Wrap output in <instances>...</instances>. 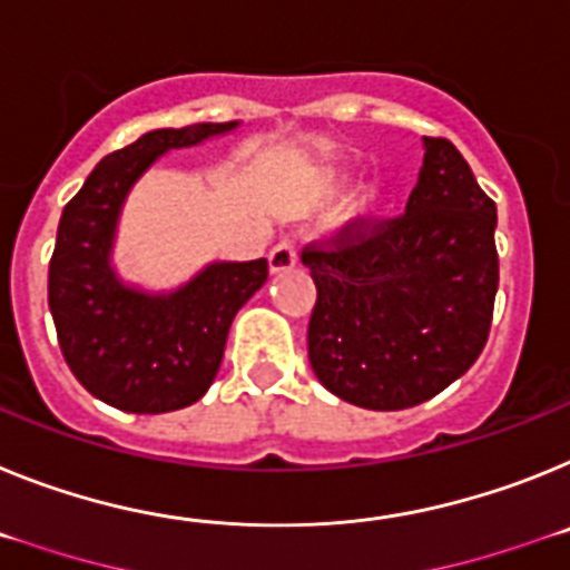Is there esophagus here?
<instances>
[{"label":"esophagus","instance_id":"34e87169","mask_svg":"<svg viewBox=\"0 0 570 570\" xmlns=\"http://www.w3.org/2000/svg\"><path fill=\"white\" fill-rule=\"evenodd\" d=\"M298 264V252L289 240H281L278 246H272L269 252V272L272 275H278V272H289L292 266Z\"/></svg>","mask_w":570,"mask_h":570}]
</instances>
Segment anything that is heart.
<instances>
[{"mask_svg": "<svg viewBox=\"0 0 570 570\" xmlns=\"http://www.w3.org/2000/svg\"><path fill=\"white\" fill-rule=\"evenodd\" d=\"M375 206H379V191L367 189V191H364V195L358 197V200L353 203V209H350V212H353V215H370V212H373Z\"/></svg>", "mask_w": 570, "mask_h": 570, "instance_id": "heart-1", "label": "heart"}]
</instances>
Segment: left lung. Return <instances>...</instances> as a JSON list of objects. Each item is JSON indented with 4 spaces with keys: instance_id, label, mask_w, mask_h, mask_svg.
Masks as SVG:
<instances>
[{
    "instance_id": "left-lung-1",
    "label": "left lung",
    "mask_w": 570,
    "mask_h": 570,
    "mask_svg": "<svg viewBox=\"0 0 570 570\" xmlns=\"http://www.w3.org/2000/svg\"><path fill=\"white\" fill-rule=\"evenodd\" d=\"M497 203L459 148L424 137L402 217L353 220L301 261L318 289L309 364L330 393L364 410L428 402L473 367L499 286Z\"/></svg>"
}]
</instances>
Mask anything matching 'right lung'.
Segmentation results:
<instances>
[{
    "label": "right lung",
    "instance_id": "add662e5",
    "mask_svg": "<svg viewBox=\"0 0 570 570\" xmlns=\"http://www.w3.org/2000/svg\"><path fill=\"white\" fill-rule=\"evenodd\" d=\"M232 122L155 128L97 163L59 217L48 306L68 367L100 402L126 413H171L212 387L237 309L264 286L266 257L215 261L171 292H146L111 264L122 203L175 148L235 131Z\"/></svg>",
    "mask_w": 570,
    "mask_h": 570
}]
</instances>
